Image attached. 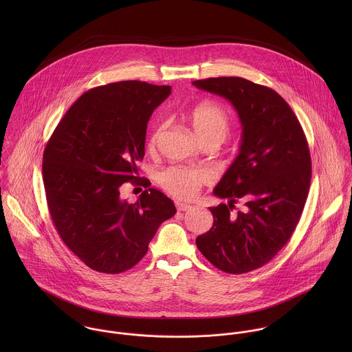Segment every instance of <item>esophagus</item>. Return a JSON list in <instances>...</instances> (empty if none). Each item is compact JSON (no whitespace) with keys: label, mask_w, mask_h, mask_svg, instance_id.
Returning <instances> with one entry per match:
<instances>
[{"label":"esophagus","mask_w":352,"mask_h":352,"mask_svg":"<svg viewBox=\"0 0 352 352\" xmlns=\"http://www.w3.org/2000/svg\"><path fill=\"white\" fill-rule=\"evenodd\" d=\"M176 207L179 211H187V210H191L194 206L190 204V203H186V201H176Z\"/></svg>","instance_id":"1"}]
</instances>
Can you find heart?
Here are the masks:
<instances>
[{"instance_id":"heart-1","label":"heart","mask_w":352,"mask_h":352,"mask_svg":"<svg viewBox=\"0 0 352 352\" xmlns=\"http://www.w3.org/2000/svg\"><path fill=\"white\" fill-rule=\"evenodd\" d=\"M188 120L201 142H223L230 131V116L228 111L215 102H201L195 105L188 115ZM164 129L165 124H160L151 133L149 140L151 151L155 149ZM157 179L165 191L177 198L187 199L197 195L201 186L208 182V173L204 169L172 165L162 169Z\"/></svg>"}]
</instances>
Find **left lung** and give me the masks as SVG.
<instances>
[{
    "instance_id": "1",
    "label": "left lung",
    "mask_w": 352,
    "mask_h": 352,
    "mask_svg": "<svg viewBox=\"0 0 352 352\" xmlns=\"http://www.w3.org/2000/svg\"><path fill=\"white\" fill-rule=\"evenodd\" d=\"M237 111L240 151L212 194L228 204L210 207L211 229L197 239L201 254L228 274H245L268 263L290 240L307 198L311 161L301 124L271 88L241 77L192 82ZM245 210L231 214L234 203Z\"/></svg>"
}]
</instances>
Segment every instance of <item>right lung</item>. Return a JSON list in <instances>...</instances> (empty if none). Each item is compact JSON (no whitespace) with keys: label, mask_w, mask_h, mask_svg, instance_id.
Masks as SVG:
<instances>
[{"label":"right lung","mask_w":352,"mask_h":352,"mask_svg":"<svg viewBox=\"0 0 352 352\" xmlns=\"http://www.w3.org/2000/svg\"><path fill=\"white\" fill-rule=\"evenodd\" d=\"M170 95L169 85L120 81L85 92L65 113L43 153L51 218L66 247L89 268L120 274L148 252L158 226L176 214L173 201L148 188L138 201L120 197L140 183L148 122ZM146 188L148 179L141 180Z\"/></svg>","instance_id":"right-lung-1"}]
</instances>
